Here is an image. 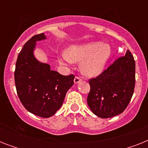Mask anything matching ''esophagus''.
Returning <instances> with one entry per match:
<instances>
[{"instance_id": "1", "label": "esophagus", "mask_w": 148, "mask_h": 148, "mask_svg": "<svg viewBox=\"0 0 148 148\" xmlns=\"http://www.w3.org/2000/svg\"><path fill=\"white\" fill-rule=\"evenodd\" d=\"M82 81V80H81V77H75V78H74V83L75 84H77V83H80V82H81V81Z\"/></svg>"}]
</instances>
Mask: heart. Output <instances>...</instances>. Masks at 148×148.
<instances>
[{"instance_id":"1","label":"heart","mask_w":148,"mask_h":148,"mask_svg":"<svg viewBox=\"0 0 148 148\" xmlns=\"http://www.w3.org/2000/svg\"><path fill=\"white\" fill-rule=\"evenodd\" d=\"M111 54L108 45L93 42L84 45L72 46L64 54L70 62H81V70L88 76H97L103 71Z\"/></svg>"}]
</instances>
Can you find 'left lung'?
<instances>
[{
    "mask_svg": "<svg viewBox=\"0 0 148 148\" xmlns=\"http://www.w3.org/2000/svg\"><path fill=\"white\" fill-rule=\"evenodd\" d=\"M88 104L101 118L121 114L131 101L135 86V61L127 50L98 76L89 80Z\"/></svg>",
    "mask_w": 148,
    "mask_h": 148,
    "instance_id": "left-lung-1",
    "label": "left lung"
}]
</instances>
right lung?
<instances>
[{
	"label": "right lung",
	"mask_w": 148,
	"mask_h": 148,
	"mask_svg": "<svg viewBox=\"0 0 148 148\" xmlns=\"http://www.w3.org/2000/svg\"><path fill=\"white\" fill-rule=\"evenodd\" d=\"M46 39L45 34L27 40L17 57L14 71L15 86L24 107L39 117H50L63 104L66 93L74 84V74L61 75L34 55L36 42Z\"/></svg>",
	"instance_id": "right-lung-1"
}]
</instances>
